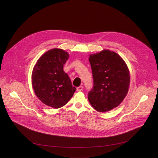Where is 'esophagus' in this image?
Returning <instances> with one entry per match:
<instances>
[{
	"instance_id": "esophagus-1",
	"label": "esophagus",
	"mask_w": 158,
	"mask_h": 158,
	"mask_svg": "<svg viewBox=\"0 0 158 158\" xmlns=\"http://www.w3.org/2000/svg\"><path fill=\"white\" fill-rule=\"evenodd\" d=\"M82 89H83L82 86H79V87H77V91H82Z\"/></svg>"
}]
</instances>
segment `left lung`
Instances as JSON below:
<instances>
[{"label":"left lung","instance_id":"1","mask_svg":"<svg viewBox=\"0 0 158 158\" xmlns=\"http://www.w3.org/2000/svg\"><path fill=\"white\" fill-rule=\"evenodd\" d=\"M94 87L88 100L95 110L105 112L118 107L126 98L129 88L130 74L123 59L108 49L90 54Z\"/></svg>","mask_w":158,"mask_h":158}]
</instances>
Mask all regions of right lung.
<instances>
[{"label":"right lung","instance_id":"right-lung-1","mask_svg":"<svg viewBox=\"0 0 158 158\" xmlns=\"http://www.w3.org/2000/svg\"><path fill=\"white\" fill-rule=\"evenodd\" d=\"M69 57V53L61 49H51L39 57L32 70L35 94L42 103L55 109L65 105L76 91L63 70Z\"/></svg>","mask_w":158,"mask_h":158}]
</instances>
